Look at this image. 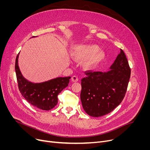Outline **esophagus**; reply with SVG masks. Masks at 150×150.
<instances>
[{
	"label": "esophagus",
	"mask_w": 150,
	"mask_h": 150,
	"mask_svg": "<svg viewBox=\"0 0 150 150\" xmlns=\"http://www.w3.org/2000/svg\"><path fill=\"white\" fill-rule=\"evenodd\" d=\"M78 81V77L76 75H74L72 77V81L73 82H77Z\"/></svg>",
	"instance_id": "34e87169"
}]
</instances>
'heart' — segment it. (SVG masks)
I'll use <instances>...</instances> for the list:
<instances>
[{"label": "heart", "instance_id": "heart-1", "mask_svg": "<svg viewBox=\"0 0 150 150\" xmlns=\"http://www.w3.org/2000/svg\"><path fill=\"white\" fill-rule=\"evenodd\" d=\"M99 47L96 45H80L74 49L72 56L76 60L83 61L84 66L92 68L97 66L105 58L103 51L99 50Z\"/></svg>", "mask_w": 150, "mask_h": 150}]
</instances>
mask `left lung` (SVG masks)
Here are the masks:
<instances>
[{
	"label": "left lung",
	"mask_w": 150,
	"mask_h": 150,
	"mask_svg": "<svg viewBox=\"0 0 150 150\" xmlns=\"http://www.w3.org/2000/svg\"><path fill=\"white\" fill-rule=\"evenodd\" d=\"M107 72H85L81 79L80 98L85 112L93 117L112 112L123 100L131 75L128 59L123 51Z\"/></svg>",
	"instance_id": "1"
}]
</instances>
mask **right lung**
<instances>
[{"label":"right lung","instance_id":"1","mask_svg":"<svg viewBox=\"0 0 150 150\" xmlns=\"http://www.w3.org/2000/svg\"><path fill=\"white\" fill-rule=\"evenodd\" d=\"M17 55L15 62L18 88L22 96L29 103L45 111L52 109L58 103V94L69 84L70 76L58 77L47 81L34 83L28 81L22 75Z\"/></svg>","mask_w":150,"mask_h":150}]
</instances>
